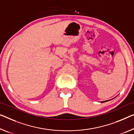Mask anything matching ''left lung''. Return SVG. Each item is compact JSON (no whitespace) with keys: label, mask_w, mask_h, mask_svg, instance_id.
I'll return each mask as SVG.
<instances>
[{"label":"left lung","mask_w":134,"mask_h":134,"mask_svg":"<svg viewBox=\"0 0 134 134\" xmlns=\"http://www.w3.org/2000/svg\"><path fill=\"white\" fill-rule=\"evenodd\" d=\"M108 101H109V100H105V101H102V102H100L101 103H103V102H108Z\"/></svg>","instance_id":"left-lung-1"}]
</instances>
